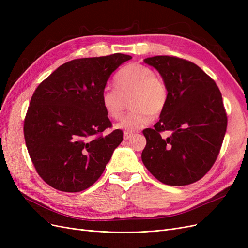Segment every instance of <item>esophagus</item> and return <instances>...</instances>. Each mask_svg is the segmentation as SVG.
Returning a JSON list of instances; mask_svg holds the SVG:
<instances>
[{"mask_svg": "<svg viewBox=\"0 0 248 248\" xmlns=\"http://www.w3.org/2000/svg\"><path fill=\"white\" fill-rule=\"evenodd\" d=\"M133 137V133H130V132H124V134H123V139H124V140H129L131 138Z\"/></svg>", "mask_w": 248, "mask_h": 248, "instance_id": "obj_1", "label": "esophagus"}]
</instances>
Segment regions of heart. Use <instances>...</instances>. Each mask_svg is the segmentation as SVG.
I'll return each mask as SVG.
<instances>
[{"instance_id": "1", "label": "heart", "mask_w": 248, "mask_h": 248, "mask_svg": "<svg viewBox=\"0 0 248 248\" xmlns=\"http://www.w3.org/2000/svg\"><path fill=\"white\" fill-rule=\"evenodd\" d=\"M118 90L106 87L100 94V104L106 114L112 119L122 115L124 98L132 95L130 107L133 108L116 128L133 132L144 128L152 121L153 115H159L169 100V89L164 80L157 77L148 66L134 63L120 70L115 78Z\"/></svg>"}]
</instances>
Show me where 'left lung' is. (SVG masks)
Wrapping results in <instances>:
<instances>
[{"label": "left lung", "mask_w": 248, "mask_h": 248, "mask_svg": "<svg viewBox=\"0 0 248 248\" xmlns=\"http://www.w3.org/2000/svg\"><path fill=\"white\" fill-rule=\"evenodd\" d=\"M144 62L159 72L169 100L154 128L142 131L147 145L141 160L163 184L197 182L212 168L227 131L221 93L207 73L186 60L155 56ZM162 131L170 137L162 139Z\"/></svg>", "instance_id": "obj_1"}]
</instances>
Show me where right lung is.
<instances>
[{
	"mask_svg": "<svg viewBox=\"0 0 248 248\" xmlns=\"http://www.w3.org/2000/svg\"><path fill=\"white\" fill-rule=\"evenodd\" d=\"M129 55L72 60L57 68L35 90L25 119L28 152L39 176L65 192L93 185L106 169L123 132L103 131L111 123L100 94Z\"/></svg>",
	"mask_w": 248,
	"mask_h": 248,
	"instance_id": "obj_1",
	"label": "right lung"
}]
</instances>
